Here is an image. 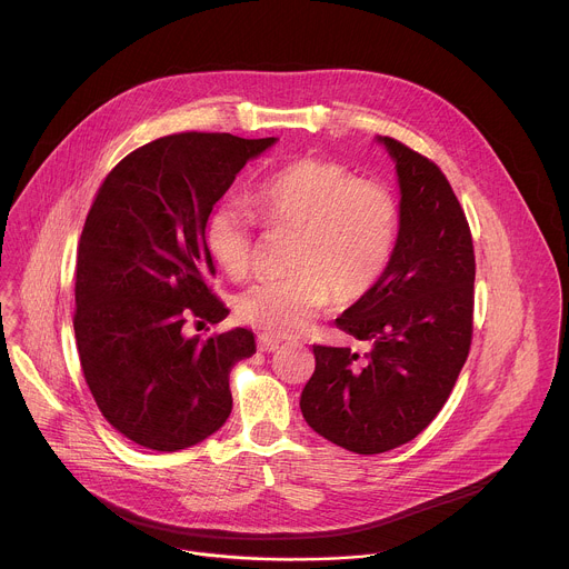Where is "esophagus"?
<instances>
[{
    "mask_svg": "<svg viewBox=\"0 0 569 569\" xmlns=\"http://www.w3.org/2000/svg\"><path fill=\"white\" fill-rule=\"evenodd\" d=\"M279 340H274V338H270V336H259V347H261V351H277L279 349Z\"/></svg>",
    "mask_w": 569,
    "mask_h": 569,
    "instance_id": "obj_1",
    "label": "esophagus"
}]
</instances>
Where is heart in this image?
<instances>
[{
  "label": "heart",
  "instance_id": "1",
  "mask_svg": "<svg viewBox=\"0 0 569 569\" xmlns=\"http://www.w3.org/2000/svg\"><path fill=\"white\" fill-rule=\"evenodd\" d=\"M254 207L270 233H292L286 277L257 281L233 297L240 321L266 336L303 331L333 299L356 303L382 279L398 238L400 209L380 182L362 180L333 159L301 157L266 176ZM256 216L236 200L218 202L204 222V246L229 277L254 259Z\"/></svg>",
  "mask_w": 569,
  "mask_h": 569
}]
</instances>
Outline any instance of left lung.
<instances>
[{
  "label": "left lung",
  "mask_w": 569,
  "mask_h": 569,
  "mask_svg": "<svg viewBox=\"0 0 569 569\" xmlns=\"http://www.w3.org/2000/svg\"><path fill=\"white\" fill-rule=\"evenodd\" d=\"M396 161L400 229L378 286L336 327L369 351L315 345L306 423L351 452L412 441L446 405L472 342L475 250L466 213L432 159L378 137Z\"/></svg>",
  "instance_id": "left-lung-1"
}]
</instances>
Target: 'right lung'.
<instances>
[{"instance_id": "obj_1", "label": "right lung", "mask_w": 569, "mask_h": 569, "mask_svg": "<svg viewBox=\"0 0 569 569\" xmlns=\"http://www.w3.org/2000/svg\"><path fill=\"white\" fill-rule=\"evenodd\" d=\"M277 139L229 132L159 137L106 176L76 254L73 333L86 382L106 421L137 446L176 452L213 435L231 412L229 371L254 333L209 338L218 323L204 222L236 173Z\"/></svg>"}]
</instances>
